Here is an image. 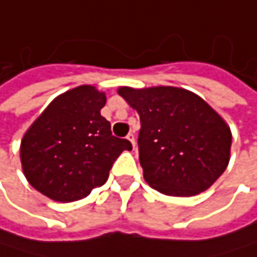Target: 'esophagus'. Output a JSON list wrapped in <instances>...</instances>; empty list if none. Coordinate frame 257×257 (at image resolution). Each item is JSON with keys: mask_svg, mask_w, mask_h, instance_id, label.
Returning a JSON list of instances; mask_svg holds the SVG:
<instances>
[{"mask_svg": "<svg viewBox=\"0 0 257 257\" xmlns=\"http://www.w3.org/2000/svg\"><path fill=\"white\" fill-rule=\"evenodd\" d=\"M127 140H130L133 143V148L136 149L137 148V142H136V136L134 134H127Z\"/></svg>", "mask_w": 257, "mask_h": 257, "instance_id": "34e87169", "label": "esophagus"}]
</instances>
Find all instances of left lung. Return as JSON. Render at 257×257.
<instances>
[{"mask_svg":"<svg viewBox=\"0 0 257 257\" xmlns=\"http://www.w3.org/2000/svg\"><path fill=\"white\" fill-rule=\"evenodd\" d=\"M117 93L140 115V164L151 187L193 196L227 169L230 126L204 99L177 86H120Z\"/></svg>","mask_w":257,"mask_h":257,"instance_id":"obj_1","label":"left lung"}]
</instances>
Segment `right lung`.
Listing matches in <instances>:
<instances>
[{"label":"right lung","mask_w":257,"mask_h":257,"mask_svg":"<svg viewBox=\"0 0 257 257\" xmlns=\"http://www.w3.org/2000/svg\"><path fill=\"white\" fill-rule=\"evenodd\" d=\"M103 91L93 85L68 89L26 131L20 157L27 181L47 198L73 203L106 183L115 158L133 145L111 134L100 109Z\"/></svg>","instance_id":"obj_1"}]
</instances>
